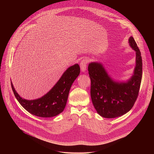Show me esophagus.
<instances>
[{"label": "esophagus", "mask_w": 154, "mask_h": 154, "mask_svg": "<svg viewBox=\"0 0 154 154\" xmlns=\"http://www.w3.org/2000/svg\"><path fill=\"white\" fill-rule=\"evenodd\" d=\"M88 63V60L87 59H84L80 62V67L81 69L82 72H85L87 70V66Z\"/></svg>", "instance_id": "esophagus-1"}]
</instances>
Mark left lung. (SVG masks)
<instances>
[{"label": "left lung", "mask_w": 154, "mask_h": 154, "mask_svg": "<svg viewBox=\"0 0 154 154\" xmlns=\"http://www.w3.org/2000/svg\"><path fill=\"white\" fill-rule=\"evenodd\" d=\"M136 51L134 74L126 83L113 81L98 63H91L88 73L91 79V97L97 112L105 118L121 116L132 109L138 97L142 76V60L140 51L133 37L129 40Z\"/></svg>", "instance_id": "1"}]
</instances>
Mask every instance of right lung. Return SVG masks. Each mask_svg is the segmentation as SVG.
I'll return each mask as SVG.
<instances>
[{
  "label": "right lung",
  "instance_id": "right-lung-1",
  "mask_svg": "<svg viewBox=\"0 0 154 154\" xmlns=\"http://www.w3.org/2000/svg\"><path fill=\"white\" fill-rule=\"evenodd\" d=\"M79 73L78 64L69 67L53 88L42 98L34 100L23 99L16 92L12 82L11 87L16 98L27 111L40 117H51L64 110L70 87Z\"/></svg>",
  "mask_w": 154,
  "mask_h": 154
}]
</instances>
